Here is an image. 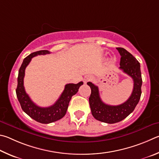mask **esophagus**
I'll use <instances>...</instances> for the list:
<instances>
[{"instance_id":"1","label":"esophagus","mask_w":159,"mask_h":159,"mask_svg":"<svg viewBox=\"0 0 159 159\" xmlns=\"http://www.w3.org/2000/svg\"><path fill=\"white\" fill-rule=\"evenodd\" d=\"M91 80H92V77H91V76H89V75H87V76H86V77H84V84H87V82H90Z\"/></svg>"}]
</instances>
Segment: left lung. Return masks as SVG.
<instances>
[{
    "instance_id": "left-lung-1",
    "label": "left lung",
    "mask_w": 159,
    "mask_h": 159,
    "mask_svg": "<svg viewBox=\"0 0 159 159\" xmlns=\"http://www.w3.org/2000/svg\"><path fill=\"white\" fill-rule=\"evenodd\" d=\"M121 55L119 69L132 78L133 89L127 101L119 105H109L102 101L99 95L98 87L91 82H88L91 90L89 97V105L93 117L100 121L107 124H115L127 117L138 105L140 99L142 80L140 65L133 56L124 48L117 47Z\"/></svg>"
}]
</instances>
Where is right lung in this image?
I'll return each mask as SVG.
<instances>
[{"mask_svg": "<svg viewBox=\"0 0 159 159\" xmlns=\"http://www.w3.org/2000/svg\"><path fill=\"white\" fill-rule=\"evenodd\" d=\"M47 54H50V52L47 50H40L32 53L24 58L19 70L17 87L16 89V97L24 112L26 113L30 117L41 124L52 123L63 118L68 110L69 102L72 96L77 93L80 86L83 84L82 82L77 84H66L59 98L52 106L41 107L35 105L26 93L24 87L25 69L30 62L33 57L38 55H44Z\"/></svg>", "mask_w": 159, "mask_h": 159, "instance_id": "obj_1", "label": "right lung"}]
</instances>
